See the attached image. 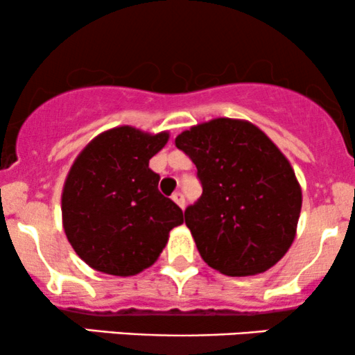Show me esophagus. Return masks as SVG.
Here are the masks:
<instances>
[{"instance_id":"obj_1","label":"esophagus","mask_w":355,"mask_h":355,"mask_svg":"<svg viewBox=\"0 0 355 355\" xmlns=\"http://www.w3.org/2000/svg\"><path fill=\"white\" fill-rule=\"evenodd\" d=\"M172 200H173L175 203H177V205L180 207V209H183V207H185V198H183V195L180 193V191H177V193H173Z\"/></svg>"}]
</instances>
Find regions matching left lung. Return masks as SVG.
Returning <instances> with one entry per match:
<instances>
[{
  "instance_id": "left-lung-1",
  "label": "left lung",
  "mask_w": 355,
  "mask_h": 355,
  "mask_svg": "<svg viewBox=\"0 0 355 355\" xmlns=\"http://www.w3.org/2000/svg\"><path fill=\"white\" fill-rule=\"evenodd\" d=\"M175 145L203 187L185 223L207 266L230 277L274 267L294 242L302 209L300 183L279 146L250 121L225 116L190 126Z\"/></svg>"
}]
</instances>
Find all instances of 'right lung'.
<instances>
[{
  "instance_id": "obj_1",
  "label": "right lung",
  "mask_w": 355,
  "mask_h": 355,
  "mask_svg": "<svg viewBox=\"0 0 355 355\" xmlns=\"http://www.w3.org/2000/svg\"><path fill=\"white\" fill-rule=\"evenodd\" d=\"M170 133L132 125L105 130L78 153L61 191V222L73 250L93 270L132 277L152 267L170 230L183 223L158 191L150 158Z\"/></svg>"
}]
</instances>
